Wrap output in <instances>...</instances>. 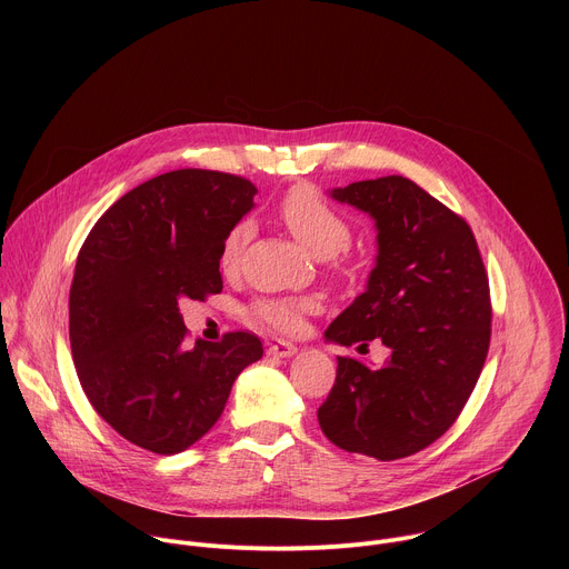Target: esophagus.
Listing matches in <instances>:
<instances>
[{"instance_id":"esophagus-1","label":"esophagus","mask_w":569,"mask_h":569,"mask_svg":"<svg viewBox=\"0 0 569 569\" xmlns=\"http://www.w3.org/2000/svg\"><path fill=\"white\" fill-rule=\"evenodd\" d=\"M297 353V347L288 340H274L270 347H268V356H274V358H290Z\"/></svg>"}]
</instances>
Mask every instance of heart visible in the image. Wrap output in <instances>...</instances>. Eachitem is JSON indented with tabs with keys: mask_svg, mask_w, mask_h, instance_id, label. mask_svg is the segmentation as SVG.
Returning <instances> with one entry per match:
<instances>
[{
	"mask_svg": "<svg viewBox=\"0 0 569 569\" xmlns=\"http://www.w3.org/2000/svg\"><path fill=\"white\" fill-rule=\"evenodd\" d=\"M277 218L317 259H329L333 268L342 270L349 261L347 246L353 229L349 218L327 200L312 184H295L283 193L277 204ZM252 238V222L238 220L229 227L220 242V268L233 272L240 263L242 250ZM319 310V301L312 297H270L252 306V315L281 333H297L303 327L306 315Z\"/></svg>",
	"mask_w": 569,
	"mask_h": 569,
	"instance_id": "b5f03b06",
	"label": "heart"
}]
</instances>
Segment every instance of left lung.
<instances>
[{"label": "left lung", "instance_id": "obj_1", "mask_svg": "<svg viewBox=\"0 0 569 569\" xmlns=\"http://www.w3.org/2000/svg\"><path fill=\"white\" fill-rule=\"evenodd\" d=\"M378 227L367 290L331 323L327 340L389 351L382 367L338 358L321 432L380 461L410 457L459 419L491 345V290L470 224L402 176L331 193Z\"/></svg>", "mask_w": 569, "mask_h": 569}]
</instances>
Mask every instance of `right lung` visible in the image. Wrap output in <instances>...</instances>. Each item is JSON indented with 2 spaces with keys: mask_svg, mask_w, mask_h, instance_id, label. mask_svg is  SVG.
I'll list each match as a JSON object with an SVG mask.
<instances>
[{
  "mask_svg": "<svg viewBox=\"0 0 569 569\" xmlns=\"http://www.w3.org/2000/svg\"><path fill=\"white\" fill-rule=\"evenodd\" d=\"M231 173L180 169L119 198L92 227L69 290V342L92 408L130 443L176 455L220 419L236 376L261 360L250 331L198 340L178 301L222 290L220 242L254 207Z\"/></svg>",
  "mask_w": 569,
  "mask_h": 569,
  "instance_id": "1",
  "label": "right lung"
}]
</instances>
